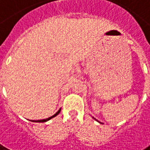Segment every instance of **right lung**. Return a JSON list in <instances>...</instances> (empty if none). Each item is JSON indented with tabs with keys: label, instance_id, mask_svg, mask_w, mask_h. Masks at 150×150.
Here are the masks:
<instances>
[{
	"label": "right lung",
	"instance_id": "obj_1",
	"mask_svg": "<svg viewBox=\"0 0 150 150\" xmlns=\"http://www.w3.org/2000/svg\"><path fill=\"white\" fill-rule=\"evenodd\" d=\"M59 112H60V109H59L58 112H56L55 114H54L53 116H51V117H49V118H48V119H46V120H38V121H35V122H46V121H48V120H49L50 119H52V118H54V117H55L56 115H58L59 113Z\"/></svg>",
	"mask_w": 150,
	"mask_h": 150
}]
</instances>
